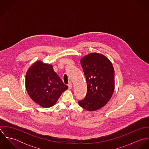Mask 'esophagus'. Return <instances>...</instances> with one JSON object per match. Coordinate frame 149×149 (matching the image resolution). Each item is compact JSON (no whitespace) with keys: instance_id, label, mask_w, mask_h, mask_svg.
Segmentation results:
<instances>
[{"instance_id":"esophagus-1","label":"esophagus","mask_w":149,"mask_h":149,"mask_svg":"<svg viewBox=\"0 0 149 149\" xmlns=\"http://www.w3.org/2000/svg\"><path fill=\"white\" fill-rule=\"evenodd\" d=\"M68 88H69V89H72V83H69L68 84Z\"/></svg>"}]
</instances>
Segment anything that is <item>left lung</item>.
Listing matches in <instances>:
<instances>
[{
	"label": "left lung",
	"mask_w": 149,
	"mask_h": 149,
	"mask_svg": "<svg viewBox=\"0 0 149 149\" xmlns=\"http://www.w3.org/2000/svg\"><path fill=\"white\" fill-rule=\"evenodd\" d=\"M87 84L85 97L79 101L80 106L95 111L104 106L114 91V69L103 54L91 53L81 60Z\"/></svg>",
	"instance_id": "left-lung-1"
}]
</instances>
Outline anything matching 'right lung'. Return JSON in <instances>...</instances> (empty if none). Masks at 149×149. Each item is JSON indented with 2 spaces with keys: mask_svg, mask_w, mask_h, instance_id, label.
<instances>
[{
  "mask_svg": "<svg viewBox=\"0 0 149 149\" xmlns=\"http://www.w3.org/2000/svg\"><path fill=\"white\" fill-rule=\"evenodd\" d=\"M26 88L31 99L42 107L53 106L68 88L53 66L37 61L27 70Z\"/></svg>",
  "mask_w": 149,
  "mask_h": 149,
  "instance_id": "add662e5",
  "label": "right lung"
}]
</instances>
